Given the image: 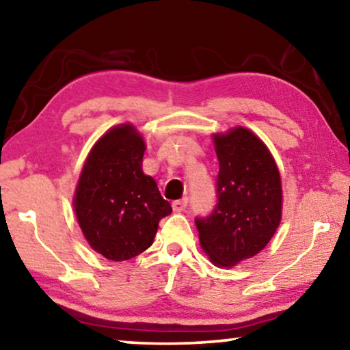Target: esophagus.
<instances>
[{
  "label": "esophagus",
  "instance_id": "esophagus-1",
  "mask_svg": "<svg viewBox=\"0 0 350 350\" xmlns=\"http://www.w3.org/2000/svg\"><path fill=\"white\" fill-rule=\"evenodd\" d=\"M187 206V198H181V200H175L172 202V208H174L175 213H181L185 211Z\"/></svg>",
  "mask_w": 350,
  "mask_h": 350
}]
</instances>
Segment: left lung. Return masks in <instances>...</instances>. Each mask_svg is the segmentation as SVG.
Masks as SVG:
<instances>
[{
  "mask_svg": "<svg viewBox=\"0 0 350 350\" xmlns=\"http://www.w3.org/2000/svg\"><path fill=\"white\" fill-rule=\"evenodd\" d=\"M217 203L196 217L200 244L217 266H234L265 249L282 219V181L272 154L254 133L216 134Z\"/></svg>",
  "mask_w": 350,
  "mask_h": 350,
  "instance_id": "1",
  "label": "left lung"
}]
</instances>
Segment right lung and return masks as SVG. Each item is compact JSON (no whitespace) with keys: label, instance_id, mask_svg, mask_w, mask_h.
<instances>
[{"label":"right lung","instance_id":"add662e5","mask_svg":"<svg viewBox=\"0 0 350 350\" xmlns=\"http://www.w3.org/2000/svg\"><path fill=\"white\" fill-rule=\"evenodd\" d=\"M144 139L131 125L107 131L94 145L75 193V211L94 250L125 261L153 244L172 206L142 172Z\"/></svg>","mask_w":350,"mask_h":350}]
</instances>
